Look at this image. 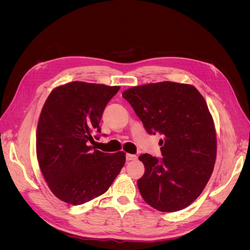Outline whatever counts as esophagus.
I'll list each match as a JSON object with an SVG mask.
<instances>
[{
    "label": "esophagus",
    "instance_id": "obj_1",
    "mask_svg": "<svg viewBox=\"0 0 250 250\" xmlns=\"http://www.w3.org/2000/svg\"><path fill=\"white\" fill-rule=\"evenodd\" d=\"M134 160H137V155L129 154V153L126 154V161H134Z\"/></svg>",
    "mask_w": 250,
    "mask_h": 250
}]
</instances>
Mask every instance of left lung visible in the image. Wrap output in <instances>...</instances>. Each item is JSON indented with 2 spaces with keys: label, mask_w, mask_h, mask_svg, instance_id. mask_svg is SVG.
<instances>
[{
  "label": "left lung",
  "mask_w": 250,
  "mask_h": 250,
  "mask_svg": "<svg viewBox=\"0 0 250 250\" xmlns=\"http://www.w3.org/2000/svg\"><path fill=\"white\" fill-rule=\"evenodd\" d=\"M122 96L146 131L162 137L163 157H139L145 166L138 180L143 199L162 211L188 207L207 186L216 161L215 126L203 97L193 85L170 81L134 86Z\"/></svg>",
  "instance_id": "8db88e82"
}]
</instances>
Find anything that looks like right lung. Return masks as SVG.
<instances>
[{"mask_svg":"<svg viewBox=\"0 0 250 250\" xmlns=\"http://www.w3.org/2000/svg\"><path fill=\"white\" fill-rule=\"evenodd\" d=\"M120 89L74 81L53 89L36 132L40 168L52 193L79 206L108 190L125 164V153L96 150L105 106ZM102 135V134H101Z\"/></svg>","mask_w":250,"mask_h":250,"instance_id":"add662e5","label":"right lung"}]
</instances>
